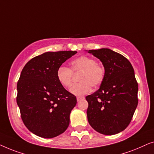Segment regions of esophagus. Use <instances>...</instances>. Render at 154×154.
<instances>
[{
    "label": "esophagus",
    "mask_w": 154,
    "mask_h": 154,
    "mask_svg": "<svg viewBox=\"0 0 154 154\" xmlns=\"http://www.w3.org/2000/svg\"><path fill=\"white\" fill-rule=\"evenodd\" d=\"M77 102H80L81 100H83L84 97H77Z\"/></svg>",
    "instance_id": "obj_1"
}]
</instances>
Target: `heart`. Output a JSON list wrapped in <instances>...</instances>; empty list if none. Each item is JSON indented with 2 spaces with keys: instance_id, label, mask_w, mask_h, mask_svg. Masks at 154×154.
<instances>
[{
  "instance_id": "b5f03b06",
  "label": "heart",
  "mask_w": 154,
  "mask_h": 154,
  "mask_svg": "<svg viewBox=\"0 0 154 154\" xmlns=\"http://www.w3.org/2000/svg\"><path fill=\"white\" fill-rule=\"evenodd\" d=\"M81 71L79 77L80 83L73 85L70 89L71 93L77 96L89 93L91 86L97 87L104 78L105 70L96 60L87 56H81L71 62V69L61 66L57 71L58 81L65 88H70L73 82V72Z\"/></svg>"
}]
</instances>
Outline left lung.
Here are the masks:
<instances>
[{
    "label": "left lung",
    "instance_id": "1",
    "mask_svg": "<svg viewBox=\"0 0 154 154\" xmlns=\"http://www.w3.org/2000/svg\"><path fill=\"white\" fill-rule=\"evenodd\" d=\"M88 52L102 62L105 75L100 89L85 97L88 121L101 134L119 133L130 124L138 104L133 67L125 57L108 48Z\"/></svg>",
    "mask_w": 154,
    "mask_h": 154
}]
</instances>
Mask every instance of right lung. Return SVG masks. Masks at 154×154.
Here are the masks:
<instances>
[{"instance_id":"right-lung-1","label":"right lung","mask_w":154,"mask_h":154,"mask_svg":"<svg viewBox=\"0 0 154 154\" xmlns=\"http://www.w3.org/2000/svg\"><path fill=\"white\" fill-rule=\"evenodd\" d=\"M76 51L47 52L29 61L17 82V103L29 131L43 138L63 133L77 103L57 78V71Z\"/></svg>"}]
</instances>
